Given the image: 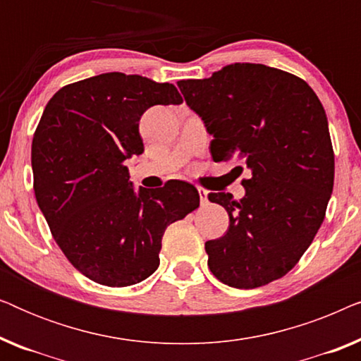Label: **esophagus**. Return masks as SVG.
Wrapping results in <instances>:
<instances>
[{
    "instance_id": "1",
    "label": "esophagus",
    "mask_w": 361,
    "mask_h": 361,
    "mask_svg": "<svg viewBox=\"0 0 361 361\" xmlns=\"http://www.w3.org/2000/svg\"><path fill=\"white\" fill-rule=\"evenodd\" d=\"M199 195H200V204L202 205H207L209 204V192H207L205 189H202V187H199Z\"/></svg>"
}]
</instances>
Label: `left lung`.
<instances>
[{"label":"left lung","instance_id":"8db88e82","mask_svg":"<svg viewBox=\"0 0 361 361\" xmlns=\"http://www.w3.org/2000/svg\"><path fill=\"white\" fill-rule=\"evenodd\" d=\"M177 85L214 136L212 157H235L251 172L241 182L243 199L209 195L230 216L226 233L205 243L210 271L238 289L283 278L312 243L332 195L334 149L322 103L302 78L263 63H230Z\"/></svg>","mask_w":361,"mask_h":361}]
</instances>
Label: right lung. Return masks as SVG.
I'll return each mask as SVG.
<instances>
[{
	"instance_id": "1",
	"label": "right lung",
	"mask_w": 361,
	"mask_h": 361,
	"mask_svg": "<svg viewBox=\"0 0 361 361\" xmlns=\"http://www.w3.org/2000/svg\"><path fill=\"white\" fill-rule=\"evenodd\" d=\"M180 103L172 83L110 72L62 87L44 108L31 149L34 194L59 248L98 284L149 278L167 226L200 204L182 180L136 190L125 164L145 151L142 113Z\"/></svg>"
}]
</instances>
